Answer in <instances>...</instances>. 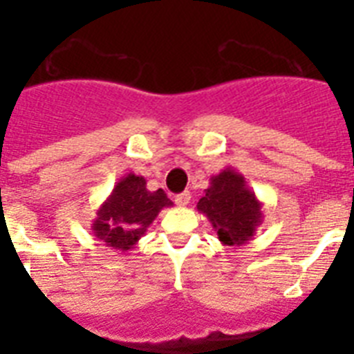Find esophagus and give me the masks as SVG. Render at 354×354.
Listing matches in <instances>:
<instances>
[{
    "instance_id": "esophagus-1",
    "label": "esophagus",
    "mask_w": 354,
    "mask_h": 354,
    "mask_svg": "<svg viewBox=\"0 0 354 354\" xmlns=\"http://www.w3.org/2000/svg\"><path fill=\"white\" fill-rule=\"evenodd\" d=\"M189 200H192V193L184 192L175 196V204L179 205V207H186V205L189 204Z\"/></svg>"
}]
</instances>
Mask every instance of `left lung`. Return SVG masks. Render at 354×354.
<instances>
[{"instance_id":"8db88e82","label":"left lung","mask_w":354,"mask_h":354,"mask_svg":"<svg viewBox=\"0 0 354 354\" xmlns=\"http://www.w3.org/2000/svg\"><path fill=\"white\" fill-rule=\"evenodd\" d=\"M196 209L207 216L225 246L246 245L262 223V202L250 189L245 175L230 167L212 175Z\"/></svg>"}]
</instances>
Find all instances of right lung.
I'll use <instances>...</instances> for the list:
<instances>
[{"label": "right lung", "instance_id": "obj_1", "mask_svg": "<svg viewBox=\"0 0 354 354\" xmlns=\"http://www.w3.org/2000/svg\"><path fill=\"white\" fill-rule=\"evenodd\" d=\"M174 202L162 189L149 192L142 175H124L108 198L97 209L92 232L95 239L111 250L127 252L143 236L161 209L171 207Z\"/></svg>", "mask_w": 354, "mask_h": 354}]
</instances>
